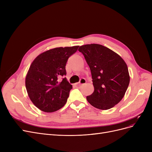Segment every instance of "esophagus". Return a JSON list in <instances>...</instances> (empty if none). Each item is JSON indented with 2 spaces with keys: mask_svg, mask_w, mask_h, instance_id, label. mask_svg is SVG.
Wrapping results in <instances>:
<instances>
[{
  "mask_svg": "<svg viewBox=\"0 0 152 152\" xmlns=\"http://www.w3.org/2000/svg\"><path fill=\"white\" fill-rule=\"evenodd\" d=\"M86 80L85 79H84V78H82V79H81L80 80V82H79V83H77L76 85H77V86H80V85H82V84H86Z\"/></svg>",
  "mask_w": 152,
  "mask_h": 152,
  "instance_id": "34e87169",
  "label": "esophagus"
}]
</instances>
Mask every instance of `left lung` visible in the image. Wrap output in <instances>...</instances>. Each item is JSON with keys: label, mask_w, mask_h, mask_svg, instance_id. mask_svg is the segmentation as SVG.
I'll use <instances>...</instances> for the list:
<instances>
[{"label": "left lung", "mask_w": 152, "mask_h": 152, "mask_svg": "<svg viewBox=\"0 0 152 152\" xmlns=\"http://www.w3.org/2000/svg\"><path fill=\"white\" fill-rule=\"evenodd\" d=\"M90 68L94 92L87 100L94 107L108 110L121 102L130 82L126 62L118 54L102 45L80 46Z\"/></svg>", "instance_id": "1"}]
</instances>
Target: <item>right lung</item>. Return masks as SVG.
Returning <instances> with one entry per match:
<instances>
[{"label":"right lung","mask_w":152,"mask_h":152,"mask_svg":"<svg viewBox=\"0 0 152 152\" xmlns=\"http://www.w3.org/2000/svg\"><path fill=\"white\" fill-rule=\"evenodd\" d=\"M79 45L56 48L40 54L31 63L25 78L27 93L36 107L44 112H53L67 102L72 86L66 78V63Z\"/></svg>","instance_id":"right-lung-1"}]
</instances>
